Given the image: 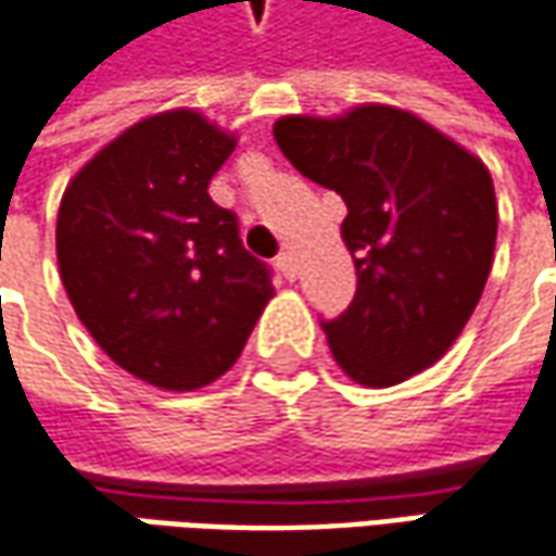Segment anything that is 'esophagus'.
<instances>
[{
    "label": "esophagus",
    "instance_id": "34e87169",
    "mask_svg": "<svg viewBox=\"0 0 556 556\" xmlns=\"http://www.w3.org/2000/svg\"><path fill=\"white\" fill-rule=\"evenodd\" d=\"M277 270L286 279H295V257H292V252L277 254Z\"/></svg>",
    "mask_w": 556,
    "mask_h": 556
}]
</instances>
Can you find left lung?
Listing matches in <instances>:
<instances>
[{
    "mask_svg": "<svg viewBox=\"0 0 556 556\" xmlns=\"http://www.w3.org/2000/svg\"><path fill=\"white\" fill-rule=\"evenodd\" d=\"M279 152L349 207L342 239L357 292L324 320L339 367L386 389L432 367L467 326L492 270L497 202L489 167L417 114L361 105L274 124Z\"/></svg>",
    "mask_w": 556,
    "mask_h": 556,
    "instance_id": "obj_1",
    "label": "left lung"
}]
</instances>
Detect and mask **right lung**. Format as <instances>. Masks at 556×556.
Returning a JSON list of instances; mask_svg holds the SVG:
<instances>
[{
    "label": "right lung",
    "instance_id": "1",
    "mask_svg": "<svg viewBox=\"0 0 556 556\" xmlns=\"http://www.w3.org/2000/svg\"><path fill=\"white\" fill-rule=\"evenodd\" d=\"M236 136L199 111L152 114L67 182L55 252L89 336L127 374L170 392L214 382L242 354L274 282L207 186Z\"/></svg>",
    "mask_w": 556,
    "mask_h": 556
}]
</instances>
